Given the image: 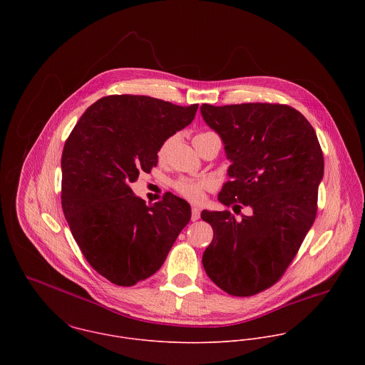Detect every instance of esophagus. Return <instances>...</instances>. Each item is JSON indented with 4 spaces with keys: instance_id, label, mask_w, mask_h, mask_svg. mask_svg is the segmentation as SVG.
<instances>
[{
    "instance_id": "esophagus-1",
    "label": "esophagus",
    "mask_w": 365,
    "mask_h": 365,
    "mask_svg": "<svg viewBox=\"0 0 365 365\" xmlns=\"http://www.w3.org/2000/svg\"><path fill=\"white\" fill-rule=\"evenodd\" d=\"M200 217H201V212H200V209L192 208V212H191V220H192V222H197Z\"/></svg>"
}]
</instances>
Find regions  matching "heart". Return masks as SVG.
Instances as JSON below:
<instances>
[{
  "instance_id": "b5f03b06",
  "label": "heart",
  "mask_w": 365,
  "mask_h": 365,
  "mask_svg": "<svg viewBox=\"0 0 365 365\" xmlns=\"http://www.w3.org/2000/svg\"><path fill=\"white\" fill-rule=\"evenodd\" d=\"M208 135H210V132H201V133L194 136V142L201 139V138H204V136H208ZM170 146H171V139L165 140L160 146V149L157 152V156H158L160 160H164L167 157L168 150H170ZM210 187L212 185H210L208 180H188V178H182V180H178L174 184L175 191L181 197L187 198L191 202H201L204 200V197H205V192L210 190Z\"/></svg>"
}]
</instances>
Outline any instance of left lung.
I'll return each instance as SVG.
<instances>
[{
  "mask_svg": "<svg viewBox=\"0 0 365 365\" xmlns=\"http://www.w3.org/2000/svg\"><path fill=\"white\" fill-rule=\"evenodd\" d=\"M201 113L232 163L217 200L252 210L242 220L202 210L213 229L202 264L220 289L252 297L282 277L312 227L323 153L312 125L288 105L202 104Z\"/></svg>",
  "mask_w": 365,
  "mask_h": 365,
  "instance_id": "left-lung-1",
  "label": "left lung"
}]
</instances>
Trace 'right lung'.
<instances>
[{"label":"right lung","instance_id":"1","mask_svg":"<svg viewBox=\"0 0 365 365\" xmlns=\"http://www.w3.org/2000/svg\"><path fill=\"white\" fill-rule=\"evenodd\" d=\"M146 96H108L87 108L61 155V207L90 265L108 281L132 287L163 265L191 207L165 192L155 205L130 188L157 165L160 146L195 118Z\"/></svg>","mask_w":365,"mask_h":365}]
</instances>
